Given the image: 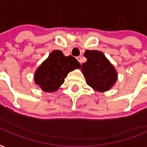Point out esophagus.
Masks as SVG:
<instances>
[{
  "mask_svg": "<svg viewBox=\"0 0 147 147\" xmlns=\"http://www.w3.org/2000/svg\"><path fill=\"white\" fill-rule=\"evenodd\" d=\"M76 59H77L79 62H80V63H82V58H81L80 56L77 57V58H76Z\"/></svg>",
  "mask_w": 147,
  "mask_h": 147,
  "instance_id": "34e87169",
  "label": "esophagus"
}]
</instances>
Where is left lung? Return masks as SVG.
<instances>
[{"label":"left lung","mask_w":147,"mask_h":147,"mask_svg":"<svg viewBox=\"0 0 147 147\" xmlns=\"http://www.w3.org/2000/svg\"><path fill=\"white\" fill-rule=\"evenodd\" d=\"M84 55L87 61L82 64L81 71L86 83L98 92L109 90L118 76L114 66L98 50H86Z\"/></svg>","instance_id":"8db88e82"}]
</instances>
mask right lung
<instances>
[{
	"mask_svg": "<svg viewBox=\"0 0 147 147\" xmlns=\"http://www.w3.org/2000/svg\"><path fill=\"white\" fill-rule=\"evenodd\" d=\"M77 68H80V63L74 57H66L61 50H53L36 71L35 83L45 92H55L67 74Z\"/></svg>",
	"mask_w": 147,
	"mask_h": 147,
	"instance_id": "add662e5",
	"label": "right lung"
}]
</instances>
